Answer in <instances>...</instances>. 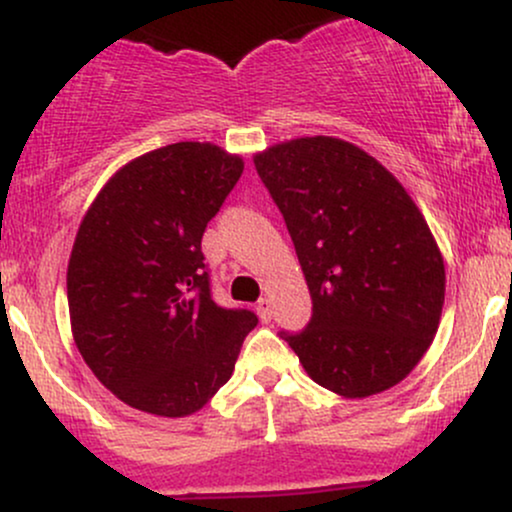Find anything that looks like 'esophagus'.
<instances>
[{"label": "esophagus", "instance_id": "esophagus-1", "mask_svg": "<svg viewBox=\"0 0 512 512\" xmlns=\"http://www.w3.org/2000/svg\"><path fill=\"white\" fill-rule=\"evenodd\" d=\"M257 315H260L262 322L272 320V303H269L267 298H260V301H257Z\"/></svg>", "mask_w": 512, "mask_h": 512}]
</instances>
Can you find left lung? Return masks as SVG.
<instances>
[{
  "label": "left lung",
  "instance_id": "left-lung-1",
  "mask_svg": "<svg viewBox=\"0 0 512 512\" xmlns=\"http://www.w3.org/2000/svg\"><path fill=\"white\" fill-rule=\"evenodd\" d=\"M255 168L313 298L308 325L281 337L337 395L397 385L431 346L445 301L443 257L421 211L390 170L342 139L276 144Z\"/></svg>",
  "mask_w": 512,
  "mask_h": 512
}]
</instances>
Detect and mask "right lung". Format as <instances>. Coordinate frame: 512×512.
Wrapping results in <instances>:
<instances>
[{"instance_id": "add662e5", "label": "right lung", "mask_w": 512, "mask_h": 512, "mask_svg": "<svg viewBox=\"0 0 512 512\" xmlns=\"http://www.w3.org/2000/svg\"><path fill=\"white\" fill-rule=\"evenodd\" d=\"M243 175L214 144L180 142L120 168L86 211L67 269L74 342L134 409L187 416L228 383L257 315L211 296L202 236Z\"/></svg>"}]
</instances>
